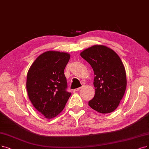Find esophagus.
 I'll return each instance as SVG.
<instances>
[{"mask_svg":"<svg viewBox=\"0 0 149 149\" xmlns=\"http://www.w3.org/2000/svg\"><path fill=\"white\" fill-rule=\"evenodd\" d=\"M81 87H79V88H75L74 90V92H78V91H79V90L81 89Z\"/></svg>","mask_w":149,"mask_h":149,"instance_id":"esophagus-1","label":"esophagus"}]
</instances>
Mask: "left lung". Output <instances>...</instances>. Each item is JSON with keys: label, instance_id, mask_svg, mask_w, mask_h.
<instances>
[{"label": "left lung", "instance_id": "1", "mask_svg": "<svg viewBox=\"0 0 149 149\" xmlns=\"http://www.w3.org/2000/svg\"><path fill=\"white\" fill-rule=\"evenodd\" d=\"M81 56L91 65L95 76V93L88 102L89 106L102 114L114 111L127 87L126 72L120 58L103 45L89 47L81 53Z\"/></svg>", "mask_w": 149, "mask_h": 149}]
</instances>
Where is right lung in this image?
Returning <instances> with one entry per match:
<instances>
[{
    "mask_svg": "<svg viewBox=\"0 0 149 149\" xmlns=\"http://www.w3.org/2000/svg\"><path fill=\"white\" fill-rule=\"evenodd\" d=\"M70 58L66 52H45L37 58L27 73L29 98L35 109L48 119L60 114L71 94L67 91L64 74Z\"/></svg>",
    "mask_w": 149,
    "mask_h": 149,
    "instance_id": "add662e5",
    "label": "right lung"
}]
</instances>
